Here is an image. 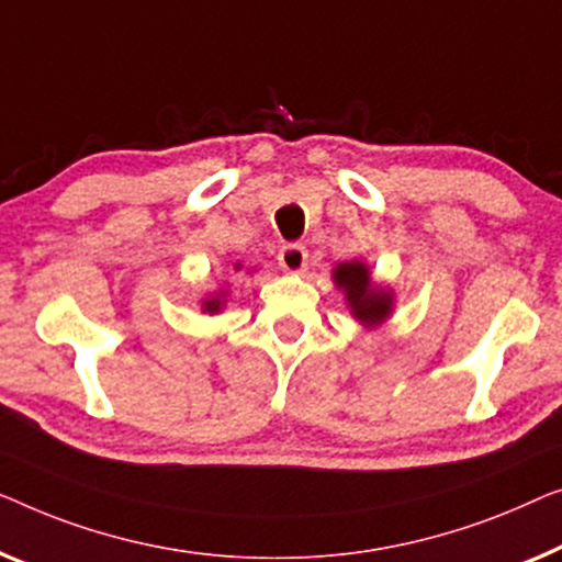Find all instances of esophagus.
I'll return each instance as SVG.
<instances>
[{
  "label": "esophagus",
  "mask_w": 562,
  "mask_h": 562,
  "mask_svg": "<svg viewBox=\"0 0 562 562\" xmlns=\"http://www.w3.org/2000/svg\"><path fill=\"white\" fill-rule=\"evenodd\" d=\"M280 267L288 272H303L305 265H307V249L303 244H284L280 249Z\"/></svg>",
  "instance_id": "obj_1"
}]
</instances>
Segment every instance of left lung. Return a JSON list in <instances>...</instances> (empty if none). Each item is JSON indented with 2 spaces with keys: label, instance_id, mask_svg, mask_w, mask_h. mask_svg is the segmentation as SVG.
Here are the masks:
<instances>
[{
  "label": "left lung",
  "instance_id": "obj_1",
  "mask_svg": "<svg viewBox=\"0 0 562 562\" xmlns=\"http://www.w3.org/2000/svg\"><path fill=\"white\" fill-rule=\"evenodd\" d=\"M334 280L346 292L353 315L363 323L384 321L392 311V295L382 288H371L369 270L359 262H344L336 267Z\"/></svg>",
  "mask_w": 562,
  "mask_h": 562
}]
</instances>
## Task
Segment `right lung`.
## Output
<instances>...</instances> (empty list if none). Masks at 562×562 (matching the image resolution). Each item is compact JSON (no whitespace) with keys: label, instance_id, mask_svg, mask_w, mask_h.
Segmentation results:
<instances>
[{"label":"right lung","instance_id":"add662e5","mask_svg":"<svg viewBox=\"0 0 562 562\" xmlns=\"http://www.w3.org/2000/svg\"><path fill=\"white\" fill-rule=\"evenodd\" d=\"M218 297L216 300H209V303H205V311H218Z\"/></svg>","mask_w":562,"mask_h":562}]
</instances>
